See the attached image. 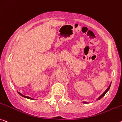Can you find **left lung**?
I'll return each mask as SVG.
<instances>
[{"label": "left lung", "instance_id": "1", "mask_svg": "<svg viewBox=\"0 0 122 122\" xmlns=\"http://www.w3.org/2000/svg\"><path fill=\"white\" fill-rule=\"evenodd\" d=\"M110 86H111V84H110V86H109V87H108L107 89H106V90L105 91V92H104V93L103 94H102V95L101 96H100V97H99V98H98V99H101V98H103V97L104 96H105V94L106 93V92H107V91H109V89H110ZM84 103H86V102H84Z\"/></svg>", "mask_w": 122, "mask_h": 122}]
</instances>
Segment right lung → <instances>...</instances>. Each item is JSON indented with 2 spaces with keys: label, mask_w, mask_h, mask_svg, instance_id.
I'll use <instances>...</instances> for the list:
<instances>
[{
  "label": "right lung",
  "mask_w": 122,
  "mask_h": 122,
  "mask_svg": "<svg viewBox=\"0 0 122 122\" xmlns=\"http://www.w3.org/2000/svg\"><path fill=\"white\" fill-rule=\"evenodd\" d=\"M18 93L20 94V95L21 96H22V97H24V98H28V99H32V98H31L30 97H28V96H23V94H22L20 93H19V92H18Z\"/></svg>",
  "instance_id": "add662e5"
}]
</instances>
